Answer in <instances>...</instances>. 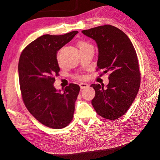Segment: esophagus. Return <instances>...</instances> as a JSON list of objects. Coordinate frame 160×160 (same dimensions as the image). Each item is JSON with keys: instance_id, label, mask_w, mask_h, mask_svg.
Masks as SVG:
<instances>
[{"instance_id": "34e87169", "label": "esophagus", "mask_w": 160, "mask_h": 160, "mask_svg": "<svg viewBox=\"0 0 160 160\" xmlns=\"http://www.w3.org/2000/svg\"><path fill=\"white\" fill-rule=\"evenodd\" d=\"M79 86H80V88H81V89H85V88H88L89 87V85L88 84V83H81L80 84H79Z\"/></svg>"}]
</instances>
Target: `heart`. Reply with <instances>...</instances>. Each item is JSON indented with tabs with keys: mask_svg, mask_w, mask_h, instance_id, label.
<instances>
[{
	"mask_svg": "<svg viewBox=\"0 0 160 160\" xmlns=\"http://www.w3.org/2000/svg\"><path fill=\"white\" fill-rule=\"evenodd\" d=\"M88 45H88V43H86V42H80L79 45V49H81V48H83V47H85L86 46H88ZM78 78L81 79L82 77L79 76V77H78Z\"/></svg>",
	"mask_w": 160,
	"mask_h": 160,
	"instance_id": "1",
	"label": "heart"
}]
</instances>
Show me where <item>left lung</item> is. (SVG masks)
<instances>
[{"instance_id":"8db88e82","label":"left lung","mask_w":160,"mask_h":160,"mask_svg":"<svg viewBox=\"0 0 160 160\" xmlns=\"http://www.w3.org/2000/svg\"><path fill=\"white\" fill-rule=\"evenodd\" d=\"M82 33L97 43L98 69L110 72L106 88L91 85L95 91L92 105L103 118L117 119L127 112L139 91L141 77L136 52L129 37L114 26L97 27Z\"/></svg>"}]
</instances>
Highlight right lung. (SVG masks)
<instances>
[{
	"label": "right lung",
	"mask_w": 160,
	"mask_h": 160,
	"mask_svg": "<svg viewBox=\"0 0 160 160\" xmlns=\"http://www.w3.org/2000/svg\"><path fill=\"white\" fill-rule=\"evenodd\" d=\"M77 33L42 35L27 45L19 59L18 78L24 103L34 118L52 129L67 126L73 118L79 86L71 83L61 91L53 84L60 71L57 52Z\"/></svg>",
	"instance_id": "obj_1"
}]
</instances>
